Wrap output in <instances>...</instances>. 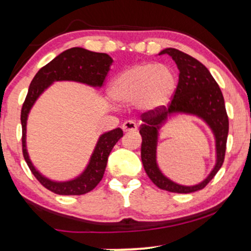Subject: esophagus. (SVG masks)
Instances as JSON below:
<instances>
[{
	"mask_svg": "<svg viewBox=\"0 0 251 251\" xmlns=\"http://www.w3.org/2000/svg\"><path fill=\"white\" fill-rule=\"evenodd\" d=\"M123 131L124 132H134L137 131V125H135L134 122H131V120H127V122H125L123 124L122 126Z\"/></svg>",
	"mask_w": 251,
	"mask_h": 251,
	"instance_id": "esophagus-1",
	"label": "esophagus"
}]
</instances>
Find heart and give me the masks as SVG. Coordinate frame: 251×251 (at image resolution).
<instances>
[{"instance_id": "b5f03b06", "label": "heart", "mask_w": 251, "mask_h": 251, "mask_svg": "<svg viewBox=\"0 0 251 251\" xmlns=\"http://www.w3.org/2000/svg\"><path fill=\"white\" fill-rule=\"evenodd\" d=\"M177 75L166 66L143 62L123 71L109 83L108 94L119 103H134L139 111L152 113L171 102Z\"/></svg>"}]
</instances>
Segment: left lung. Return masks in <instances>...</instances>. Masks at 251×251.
I'll return each instance as SVG.
<instances>
[{"label": "left lung", "mask_w": 251, "mask_h": 251, "mask_svg": "<svg viewBox=\"0 0 251 251\" xmlns=\"http://www.w3.org/2000/svg\"><path fill=\"white\" fill-rule=\"evenodd\" d=\"M171 56L179 71L176 93L169 108L163 107L152 113H144L140 126L142 162L146 174L159 189L177 194H190L205 188L224 162L226 138L229 132L224 98L208 68L195 57L165 48L158 55ZM178 115H191L201 119L210 128L215 139V165L208 177L195 186H181L166 177L157 165L156 150L160 131L169 120Z\"/></svg>", "instance_id": "8db88e82"}]
</instances>
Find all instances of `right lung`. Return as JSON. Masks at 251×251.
Returning a JSON list of instances; mask_svg holds the SVG:
<instances>
[{"instance_id": "right-lung-1", "label": "right lung", "mask_w": 251, "mask_h": 251, "mask_svg": "<svg viewBox=\"0 0 251 251\" xmlns=\"http://www.w3.org/2000/svg\"><path fill=\"white\" fill-rule=\"evenodd\" d=\"M113 59L106 53H96L81 47L67 50L54 57L50 63L42 67L31 80L27 98L21 111L22 124V151L30 171L36 179L51 192L57 195H83L92 191L102 179L107 165L108 155L112 149L123 137V129L118 127L105 132L98 138L86 168L79 176L70 180H53L46 177L34 166L27 149V120L29 113L40 97L59 81H73L83 83L96 89L101 88L103 80L111 70Z\"/></svg>"}]
</instances>
